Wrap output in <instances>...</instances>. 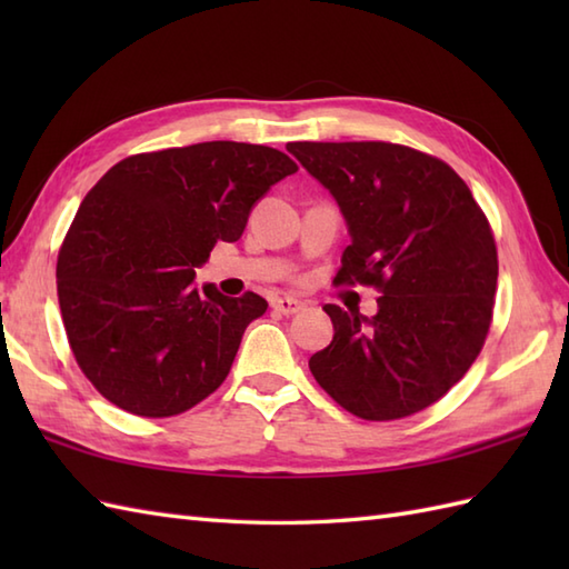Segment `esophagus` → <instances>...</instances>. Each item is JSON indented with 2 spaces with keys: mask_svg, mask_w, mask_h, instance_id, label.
Masks as SVG:
<instances>
[{
  "mask_svg": "<svg viewBox=\"0 0 569 569\" xmlns=\"http://www.w3.org/2000/svg\"><path fill=\"white\" fill-rule=\"evenodd\" d=\"M271 308L276 312H281V316H296L298 310H303V300H298V298H273Z\"/></svg>",
  "mask_w": 569,
  "mask_h": 569,
  "instance_id": "esophagus-1",
  "label": "esophagus"
}]
</instances>
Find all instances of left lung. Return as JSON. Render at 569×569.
I'll use <instances>...</instances> for the list:
<instances>
[{"label":"left lung","mask_w":569,"mask_h":569,"mask_svg":"<svg viewBox=\"0 0 569 569\" xmlns=\"http://www.w3.org/2000/svg\"><path fill=\"white\" fill-rule=\"evenodd\" d=\"M330 190L349 247L335 283H371L377 316L325 306L316 381L365 420L413 416L465 377L487 340L499 259L485 212L450 166L386 141L286 147Z\"/></svg>","instance_id":"8db88e82"}]
</instances>
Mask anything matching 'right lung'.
<instances>
[{
    "mask_svg": "<svg viewBox=\"0 0 569 569\" xmlns=\"http://www.w3.org/2000/svg\"><path fill=\"white\" fill-rule=\"evenodd\" d=\"M296 171L283 151L204 141L129 156L84 196L58 253V303L72 355L107 401L168 418L227 379L269 303L192 286L196 269Z\"/></svg>",
    "mask_w": 569,
    "mask_h": 569,
    "instance_id": "add662e5",
    "label": "right lung"
}]
</instances>
